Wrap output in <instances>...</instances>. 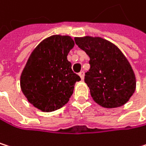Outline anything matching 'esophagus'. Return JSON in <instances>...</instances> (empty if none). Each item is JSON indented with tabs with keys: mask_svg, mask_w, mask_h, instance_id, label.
Segmentation results:
<instances>
[{
	"mask_svg": "<svg viewBox=\"0 0 146 146\" xmlns=\"http://www.w3.org/2000/svg\"><path fill=\"white\" fill-rule=\"evenodd\" d=\"M79 75L80 76V78H81V80H84V76H85V72H84V71H81L80 74H79Z\"/></svg>",
	"mask_w": 146,
	"mask_h": 146,
	"instance_id": "1",
	"label": "esophagus"
}]
</instances>
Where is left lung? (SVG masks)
<instances>
[{"instance_id": "8db88e82", "label": "left lung", "mask_w": 146, "mask_h": 146, "mask_svg": "<svg viewBox=\"0 0 146 146\" xmlns=\"http://www.w3.org/2000/svg\"><path fill=\"white\" fill-rule=\"evenodd\" d=\"M74 40L90 57L85 82L93 100L106 108L125 105L135 92L136 79L122 52L100 37L86 36Z\"/></svg>"}]
</instances>
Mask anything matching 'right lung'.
I'll return each instance as SVG.
<instances>
[{"instance_id": "obj_1", "label": "right lung", "mask_w": 146, "mask_h": 146, "mask_svg": "<svg viewBox=\"0 0 146 146\" xmlns=\"http://www.w3.org/2000/svg\"><path fill=\"white\" fill-rule=\"evenodd\" d=\"M74 46L70 36L53 35L31 54L21 76V87L35 107L53 111L68 102L75 83L80 80L66 58Z\"/></svg>"}]
</instances>
